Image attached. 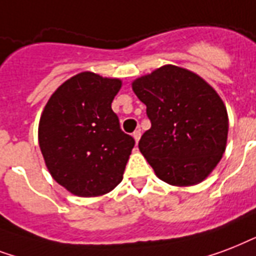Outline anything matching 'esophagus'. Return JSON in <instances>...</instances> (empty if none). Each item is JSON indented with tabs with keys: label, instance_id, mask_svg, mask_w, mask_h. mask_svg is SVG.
Segmentation results:
<instances>
[{
	"label": "esophagus",
	"instance_id": "1",
	"mask_svg": "<svg viewBox=\"0 0 256 256\" xmlns=\"http://www.w3.org/2000/svg\"><path fill=\"white\" fill-rule=\"evenodd\" d=\"M132 136H134V142H138V140H140V136H142V132H140V130H134V134H132Z\"/></svg>",
	"mask_w": 256,
	"mask_h": 256
}]
</instances>
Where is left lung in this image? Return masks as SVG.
<instances>
[{
  "label": "left lung",
  "instance_id": "left-lung-1",
  "mask_svg": "<svg viewBox=\"0 0 256 256\" xmlns=\"http://www.w3.org/2000/svg\"><path fill=\"white\" fill-rule=\"evenodd\" d=\"M150 128L138 150L158 178L172 186L200 183L224 154L228 116L223 101L195 73L164 65L134 81Z\"/></svg>",
  "mask_w": 256,
  "mask_h": 256
}]
</instances>
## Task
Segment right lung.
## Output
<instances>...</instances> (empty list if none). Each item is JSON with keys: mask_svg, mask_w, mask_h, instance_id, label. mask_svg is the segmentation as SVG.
Segmentation results:
<instances>
[{"mask_svg": "<svg viewBox=\"0 0 256 256\" xmlns=\"http://www.w3.org/2000/svg\"><path fill=\"white\" fill-rule=\"evenodd\" d=\"M120 88L118 78L82 72L45 106L40 148L53 179L74 195H104L122 180L134 140L122 132L110 106Z\"/></svg>", "mask_w": 256, "mask_h": 256, "instance_id": "right-lung-1", "label": "right lung"}]
</instances>
